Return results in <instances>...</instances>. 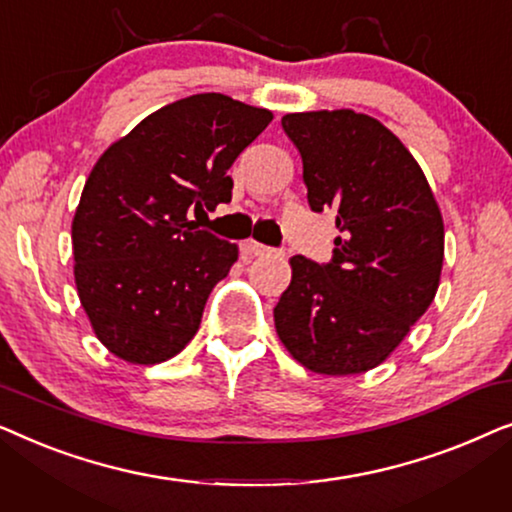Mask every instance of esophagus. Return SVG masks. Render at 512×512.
Returning <instances> with one entry per match:
<instances>
[{
    "label": "esophagus",
    "instance_id": "obj_1",
    "mask_svg": "<svg viewBox=\"0 0 512 512\" xmlns=\"http://www.w3.org/2000/svg\"><path fill=\"white\" fill-rule=\"evenodd\" d=\"M242 251H244V254H249V256H268V254H272L270 247H265V244L256 242V240H244Z\"/></svg>",
    "mask_w": 512,
    "mask_h": 512
}]
</instances>
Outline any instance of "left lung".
Segmentation results:
<instances>
[{"label":"left lung","mask_w":512,"mask_h":512,"mask_svg":"<svg viewBox=\"0 0 512 512\" xmlns=\"http://www.w3.org/2000/svg\"><path fill=\"white\" fill-rule=\"evenodd\" d=\"M303 158L307 202L335 209L333 261L289 258L291 284L275 307L279 340L319 375L366 373L387 361L436 298L445 256L443 214L422 167L368 114H286Z\"/></svg>","instance_id":"8db88e82"}]
</instances>
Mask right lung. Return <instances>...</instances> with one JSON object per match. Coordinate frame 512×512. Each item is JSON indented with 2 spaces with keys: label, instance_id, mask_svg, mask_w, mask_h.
<instances>
[{
  "label": "right lung",
  "instance_id": "obj_1",
  "mask_svg": "<svg viewBox=\"0 0 512 512\" xmlns=\"http://www.w3.org/2000/svg\"><path fill=\"white\" fill-rule=\"evenodd\" d=\"M272 111L221 93L153 111L97 158L72 221L74 282L97 340L153 366L198 333L209 293L240 256L188 212L230 200L235 158Z\"/></svg>",
  "mask_w": 512,
  "mask_h": 512
}]
</instances>
